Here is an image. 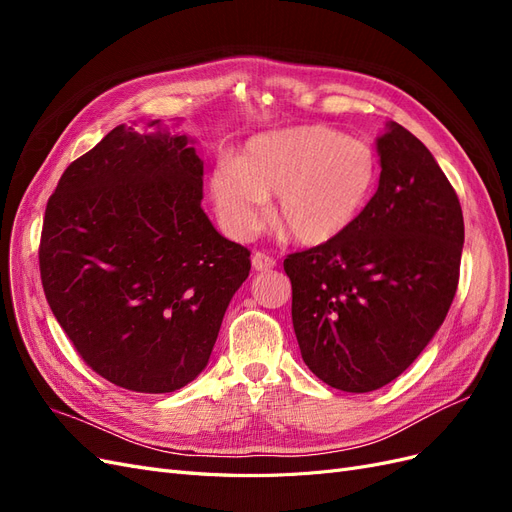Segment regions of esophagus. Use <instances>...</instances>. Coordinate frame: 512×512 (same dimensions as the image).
Wrapping results in <instances>:
<instances>
[{"instance_id":"obj_1","label":"esophagus","mask_w":512,"mask_h":512,"mask_svg":"<svg viewBox=\"0 0 512 512\" xmlns=\"http://www.w3.org/2000/svg\"><path fill=\"white\" fill-rule=\"evenodd\" d=\"M252 267H254L256 271H271V269L275 267V258H271V256H267V254H262V252H256V254L252 256Z\"/></svg>"}]
</instances>
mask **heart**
<instances>
[{
    "mask_svg": "<svg viewBox=\"0 0 512 512\" xmlns=\"http://www.w3.org/2000/svg\"><path fill=\"white\" fill-rule=\"evenodd\" d=\"M378 183L376 153L327 126L258 134L213 168L209 190L228 237L252 239L277 196L275 222L299 245L337 241L361 218Z\"/></svg>",
    "mask_w": 512,
    "mask_h": 512,
    "instance_id": "obj_1",
    "label": "heart"
}]
</instances>
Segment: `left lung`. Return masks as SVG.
<instances>
[{"mask_svg": "<svg viewBox=\"0 0 512 512\" xmlns=\"http://www.w3.org/2000/svg\"><path fill=\"white\" fill-rule=\"evenodd\" d=\"M378 190L333 243L290 254L292 327L333 389L369 393L414 363L459 282L463 213L431 151L395 121L378 136Z\"/></svg>", "mask_w": 512, "mask_h": 512, "instance_id": "left-lung-1", "label": "left lung"}]
</instances>
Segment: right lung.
<instances>
[{
  "mask_svg": "<svg viewBox=\"0 0 512 512\" xmlns=\"http://www.w3.org/2000/svg\"><path fill=\"white\" fill-rule=\"evenodd\" d=\"M117 126L74 160L46 203L40 277L83 361L136 393H173L209 363L247 247L200 207L192 138Z\"/></svg>",
  "mask_w": 512,
  "mask_h": 512,
  "instance_id": "obj_1",
  "label": "right lung"
}]
</instances>
